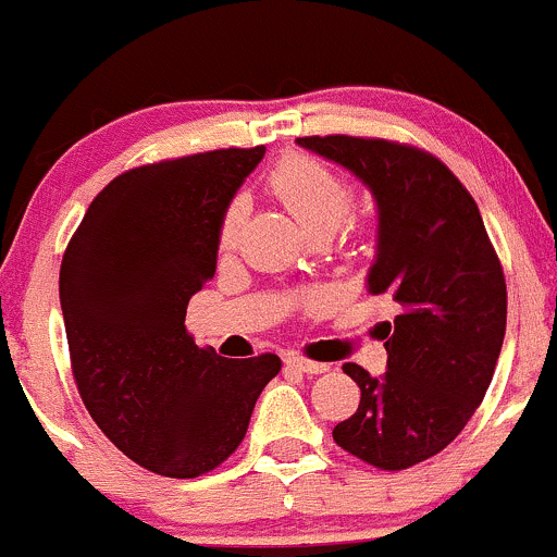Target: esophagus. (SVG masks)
Instances as JSON below:
<instances>
[{
  "label": "esophagus",
  "mask_w": 557,
  "mask_h": 557,
  "mask_svg": "<svg viewBox=\"0 0 557 557\" xmlns=\"http://www.w3.org/2000/svg\"><path fill=\"white\" fill-rule=\"evenodd\" d=\"M286 364L289 367H295V370H300V372H306V375H321V372H326L330 370V364H321V362H311V359H306V357H300V354H289V357L284 359Z\"/></svg>",
  "instance_id": "esophagus-1"
}]
</instances>
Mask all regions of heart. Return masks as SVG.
<instances>
[{
    "label": "heart",
    "mask_w": 557,
    "mask_h": 557,
    "mask_svg": "<svg viewBox=\"0 0 557 557\" xmlns=\"http://www.w3.org/2000/svg\"><path fill=\"white\" fill-rule=\"evenodd\" d=\"M268 187L311 236H330L332 231H337L354 200L346 176L313 154L281 158L268 174ZM240 222H244V200L238 198L227 206L220 222L222 249L236 244Z\"/></svg>",
    "instance_id": "1"
}]
</instances>
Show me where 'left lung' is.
<instances>
[{
  "label": "left lung",
  "mask_w": 557,
  "mask_h": 557,
  "mask_svg": "<svg viewBox=\"0 0 557 557\" xmlns=\"http://www.w3.org/2000/svg\"><path fill=\"white\" fill-rule=\"evenodd\" d=\"M297 145L343 165L375 200L367 292L392 297L397 319L377 326L388 354L383 375L343 364L362 399L332 437L397 472L437 456L483 403L507 330L502 265L472 195L429 152L354 136Z\"/></svg>",
  "instance_id": "obj_1"
}]
</instances>
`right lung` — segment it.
<instances>
[{
    "label": "right lung",
    "instance_id": "right-lung-1",
    "mask_svg": "<svg viewBox=\"0 0 557 557\" xmlns=\"http://www.w3.org/2000/svg\"><path fill=\"white\" fill-rule=\"evenodd\" d=\"M265 147L125 171L96 195L61 262L74 381L90 418L131 461L198 478L244 440L281 359H225L185 330L216 271L220 222Z\"/></svg>",
    "mask_w": 557,
    "mask_h": 557
}]
</instances>
